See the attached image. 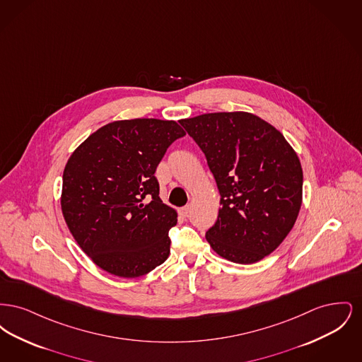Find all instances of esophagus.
I'll return each mask as SVG.
<instances>
[{"instance_id": "esophagus-1", "label": "esophagus", "mask_w": 362, "mask_h": 362, "mask_svg": "<svg viewBox=\"0 0 362 362\" xmlns=\"http://www.w3.org/2000/svg\"><path fill=\"white\" fill-rule=\"evenodd\" d=\"M189 205H187V206H183V207H180V209H179V214H180V216H182V217H187V216H189Z\"/></svg>"}]
</instances>
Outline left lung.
<instances>
[{"mask_svg": "<svg viewBox=\"0 0 362 362\" xmlns=\"http://www.w3.org/2000/svg\"><path fill=\"white\" fill-rule=\"evenodd\" d=\"M180 124L206 157L220 192L206 240L223 258L248 264L291 232L303 198L300 160L270 123L248 112H214Z\"/></svg>", "mask_w": 362, "mask_h": 362, "instance_id": "8db88e82", "label": "left lung"}]
</instances>
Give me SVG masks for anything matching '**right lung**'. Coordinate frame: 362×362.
Returning a JSON list of instances; mask_svg holds the SVG:
<instances>
[{
	"label": "right lung",
	"mask_w": 362,
	"mask_h": 362,
	"mask_svg": "<svg viewBox=\"0 0 362 362\" xmlns=\"http://www.w3.org/2000/svg\"><path fill=\"white\" fill-rule=\"evenodd\" d=\"M173 121L108 123L73 152L62 177L61 206L81 250L114 276L136 278L170 255L176 211L158 197L156 168L173 141Z\"/></svg>",
	"instance_id": "1"
}]
</instances>
